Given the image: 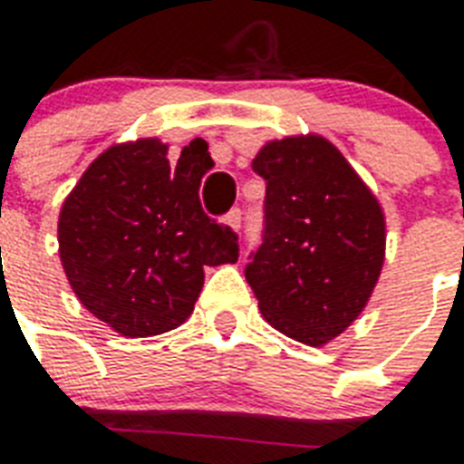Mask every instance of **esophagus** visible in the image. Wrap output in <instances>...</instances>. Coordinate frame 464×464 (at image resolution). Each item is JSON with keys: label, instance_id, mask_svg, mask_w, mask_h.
I'll return each mask as SVG.
<instances>
[{"label": "esophagus", "instance_id": "obj_1", "mask_svg": "<svg viewBox=\"0 0 464 464\" xmlns=\"http://www.w3.org/2000/svg\"><path fill=\"white\" fill-rule=\"evenodd\" d=\"M226 224L238 231L240 224H243V211H240V207H233V209L226 214Z\"/></svg>", "mask_w": 464, "mask_h": 464}]
</instances>
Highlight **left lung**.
Wrapping results in <instances>:
<instances>
[{
	"label": "left lung",
	"mask_w": 464,
	"mask_h": 464,
	"mask_svg": "<svg viewBox=\"0 0 464 464\" xmlns=\"http://www.w3.org/2000/svg\"><path fill=\"white\" fill-rule=\"evenodd\" d=\"M253 170L267 192L246 279L272 327L320 346L359 317L381 276L382 211L323 137L272 141Z\"/></svg>",
	"instance_id": "8db88e82"
}]
</instances>
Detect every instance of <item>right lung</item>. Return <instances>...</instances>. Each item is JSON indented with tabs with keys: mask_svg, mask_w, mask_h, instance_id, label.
I'll list each match as a JSON object with an SVG mask.
<instances>
[{
	"mask_svg": "<svg viewBox=\"0 0 464 464\" xmlns=\"http://www.w3.org/2000/svg\"><path fill=\"white\" fill-rule=\"evenodd\" d=\"M159 140L98 156L64 199L60 257L86 308L125 337L175 330L192 313L204 267L238 260V233L204 214L202 144L170 166Z\"/></svg>",
	"mask_w": 464,
	"mask_h": 464,
	"instance_id": "add662e5",
	"label": "right lung"
}]
</instances>
